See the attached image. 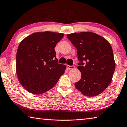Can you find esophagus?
I'll return each mask as SVG.
<instances>
[{
	"mask_svg": "<svg viewBox=\"0 0 127 127\" xmlns=\"http://www.w3.org/2000/svg\"><path fill=\"white\" fill-rule=\"evenodd\" d=\"M66 68H67L68 69H73L74 68V65H66Z\"/></svg>",
	"mask_w": 127,
	"mask_h": 127,
	"instance_id": "1",
	"label": "esophagus"
}]
</instances>
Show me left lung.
I'll return each instance as SVG.
<instances>
[{"mask_svg": "<svg viewBox=\"0 0 127 127\" xmlns=\"http://www.w3.org/2000/svg\"><path fill=\"white\" fill-rule=\"evenodd\" d=\"M66 36L77 49L78 69L82 73L81 79L75 83L76 88L88 96L102 93L111 82L116 67L110 43L92 32L74 33Z\"/></svg>", "mask_w": 127, "mask_h": 127, "instance_id": "8db88e82", "label": "left lung"}]
</instances>
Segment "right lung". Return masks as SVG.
Segmentation results:
<instances>
[{"mask_svg": "<svg viewBox=\"0 0 127 127\" xmlns=\"http://www.w3.org/2000/svg\"><path fill=\"white\" fill-rule=\"evenodd\" d=\"M64 34L35 33L18 47L16 69L19 82L30 93L43 94L52 88L64 73L66 66L58 63L54 48Z\"/></svg>", "mask_w": 127, "mask_h": 127, "instance_id": "right-lung-1", "label": "right lung"}]
</instances>
